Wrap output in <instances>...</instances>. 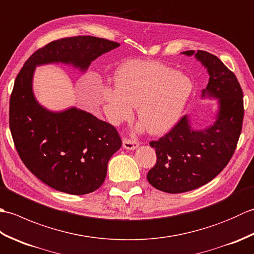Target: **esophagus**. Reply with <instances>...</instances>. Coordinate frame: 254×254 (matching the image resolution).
<instances>
[{"label": "esophagus", "instance_id": "34e87169", "mask_svg": "<svg viewBox=\"0 0 254 254\" xmlns=\"http://www.w3.org/2000/svg\"><path fill=\"white\" fill-rule=\"evenodd\" d=\"M123 147L127 149L133 150L138 147V143L136 141H133V139L130 138H124L123 139Z\"/></svg>", "mask_w": 254, "mask_h": 254}]
</instances>
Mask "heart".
Returning a JSON list of instances; mask_svg holds the SVG:
<instances>
[{
  "mask_svg": "<svg viewBox=\"0 0 254 254\" xmlns=\"http://www.w3.org/2000/svg\"><path fill=\"white\" fill-rule=\"evenodd\" d=\"M116 87L102 86L99 98L112 124L137 116L147 131L163 134L179 120L192 94L191 79L181 72L154 61L131 60L117 69Z\"/></svg>",
  "mask_w": 254,
  "mask_h": 254,
  "instance_id": "heart-1",
  "label": "heart"
}]
</instances>
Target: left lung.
Here are the masks:
<instances>
[{"label":"left lung","mask_w":254,"mask_h":254,"mask_svg":"<svg viewBox=\"0 0 254 254\" xmlns=\"http://www.w3.org/2000/svg\"><path fill=\"white\" fill-rule=\"evenodd\" d=\"M195 58L207 68L209 79L202 97L218 99L216 121L203 130H194L187 116L158 141L157 160L148 171L147 180L167 193L192 191L213 180L236 150L244 121V93L236 75L212 53L197 50L182 52Z\"/></svg>","instance_id":"1"}]
</instances>
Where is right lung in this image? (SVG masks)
I'll list each match as a JSON object with an SVG mask.
<instances>
[{
	"mask_svg": "<svg viewBox=\"0 0 254 254\" xmlns=\"http://www.w3.org/2000/svg\"><path fill=\"white\" fill-rule=\"evenodd\" d=\"M118 42L93 36L62 38L38 49L16 76L9 98V128L24 165L55 190L83 195L97 190L108 161L121 147L117 128L77 108L51 112L32 93L37 65L72 64L86 71L91 61L116 49Z\"/></svg>",
	"mask_w": 254,
	"mask_h": 254,
	"instance_id": "add662e5",
	"label": "right lung"
}]
</instances>
